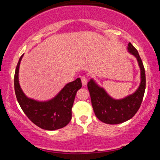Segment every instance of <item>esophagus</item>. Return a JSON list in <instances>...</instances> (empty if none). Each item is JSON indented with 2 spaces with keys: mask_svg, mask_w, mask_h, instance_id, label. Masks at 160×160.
Wrapping results in <instances>:
<instances>
[{
  "mask_svg": "<svg viewBox=\"0 0 160 160\" xmlns=\"http://www.w3.org/2000/svg\"><path fill=\"white\" fill-rule=\"evenodd\" d=\"M81 81H82V85L86 86V83H87V78H86V77H82V78H81Z\"/></svg>",
  "mask_w": 160,
  "mask_h": 160,
  "instance_id": "34e87169",
  "label": "esophagus"
}]
</instances>
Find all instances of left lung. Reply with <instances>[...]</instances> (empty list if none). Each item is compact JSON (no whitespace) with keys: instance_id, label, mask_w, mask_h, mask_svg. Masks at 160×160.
I'll use <instances>...</instances> for the list:
<instances>
[{"instance_id":"left-lung-1","label":"left lung","mask_w":160,"mask_h":160,"mask_svg":"<svg viewBox=\"0 0 160 160\" xmlns=\"http://www.w3.org/2000/svg\"><path fill=\"white\" fill-rule=\"evenodd\" d=\"M128 52L136 58L141 71V82L132 94L121 99H115L108 94L92 78L87 86L91 97L92 105L97 118L107 124H119L126 122L135 116L140 108L144 95L146 78L144 68L138 52L131 43L128 44Z\"/></svg>"}]
</instances>
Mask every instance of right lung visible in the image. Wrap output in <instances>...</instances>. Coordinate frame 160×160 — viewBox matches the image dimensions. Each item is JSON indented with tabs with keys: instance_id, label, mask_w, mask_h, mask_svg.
<instances>
[{
	"instance_id": "right-lung-1",
	"label": "right lung",
	"mask_w": 160,
	"mask_h": 160,
	"mask_svg": "<svg viewBox=\"0 0 160 160\" xmlns=\"http://www.w3.org/2000/svg\"><path fill=\"white\" fill-rule=\"evenodd\" d=\"M24 54L20 57L14 76V88L16 98L25 115L33 123L45 130L59 129L65 127L71 120L73 107L77 92L82 87L81 80L67 83L52 98L38 101L25 95L19 81V65Z\"/></svg>"
}]
</instances>
